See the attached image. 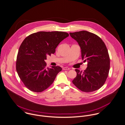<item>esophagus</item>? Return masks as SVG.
<instances>
[{
  "mask_svg": "<svg viewBox=\"0 0 125 125\" xmlns=\"http://www.w3.org/2000/svg\"><path fill=\"white\" fill-rule=\"evenodd\" d=\"M70 69L68 67H64L63 68V70H69Z\"/></svg>",
  "mask_w": 125,
  "mask_h": 125,
  "instance_id": "obj_1",
  "label": "esophagus"
}]
</instances>
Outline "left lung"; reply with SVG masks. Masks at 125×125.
<instances>
[{"label": "left lung", "instance_id": "1", "mask_svg": "<svg viewBox=\"0 0 125 125\" xmlns=\"http://www.w3.org/2000/svg\"><path fill=\"white\" fill-rule=\"evenodd\" d=\"M78 43L83 62L87 61V67L83 72L76 69L77 76L73 83L80 90L90 92L100 89L104 84L110 70V57L103 41L96 34L81 31L70 33Z\"/></svg>", "mask_w": 125, "mask_h": 125}]
</instances>
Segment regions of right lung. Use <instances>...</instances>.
<instances>
[{"instance_id":"1","label":"right lung","mask_w":125,"mask_h":125,"mask_svg":"<svg viewBox=\"0 0 125 125\" xmlns=\"http://www.w3.org/2000/svg\"><path fill=\"white\" fill-rule=\"evenodd\" d=\"M69 36L65 32L40 31L25 38L18 52L16 69L28 89L41 92L52 84L62 68L59 66L46 68L45 60L47 55L55 52L59 43Z\"/></svg>"}]
</instances>
